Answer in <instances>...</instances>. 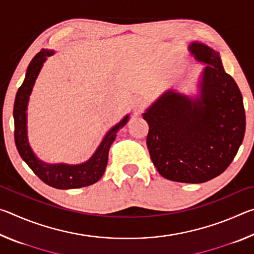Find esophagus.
<instances>
[{"label": "esophagus", "instance_id": "1", "mask_svg": "<svg viewBox=\"0 0 254 254\" xmlns=\"http://www.w3.org/2000/svg\"><path fill=\"white\" fill-rule=\"evenodd\" d=\"M143 107H144V101L142 98H136L134 103H133V109H134V111H140L142 110Z\"/></svg>", "mask_w": 254, "mask_h": 254}]
</instances>
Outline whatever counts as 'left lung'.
Wrapping results in <instances>:
<instances>
[{"instance_id":"obj_1","label":"left lung","mask_w":254,"mask_h":254,"mask_svg":"<svg viewBox=\"0 0 254 254\" xmlns=\"http://www.w3.org/2000/svg\"><path fill=\"white\" fill-rule=\"evenodd\" d=\"M191 54L207 64L200 96L190 100L167 92L143 114L147 145L162 177L199 184L224 173L246 133V111L239 86L223 68L220 55L192 42Z\"/></svg>"}]
</instances>
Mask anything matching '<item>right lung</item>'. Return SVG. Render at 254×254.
<instances>
[{
    "label": "right lung",
    "mask_w": 254,
    "mask_h": 254,
    "mask_svg": "<svg viewBox=\"0 0 254 254\" xmlns=\"http://www.w3.org/2000/svg\"><path fill=\"white\" fill-rule=\"evenodd\" d=\"M53 51L41 49L34 56L31 63L29 64L27 75L22 85L16 92L13 117H14V141L21 158L27 162L31 170L45 184L58 189H71L86 187L95 184L101 179L104 174L111 144L117 137V132L127 122L128 117L124 118L118 126H115L107 133L104 140L94 156L87 162L81 165H48L40 161L34 156L31 148L28 143L27 137V105L29 96L31 94L34 81L44 65L46 58L51 56Z\"/></svg>",
    "instance_id": "1"
}]
</instances>
